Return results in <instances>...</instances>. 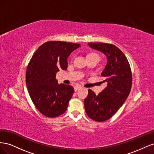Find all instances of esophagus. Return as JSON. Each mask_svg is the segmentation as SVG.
Returning <instances> with one entry per match:
<instances>
[{"label":"esophagus","instance_id":"esophagus-1","mask_svg":"<svg viewBox=\"0 0 154 154\" xmlns=\"http://www.w3.org/2000/svg\"><path fill=\"white\" fill-rule=\"evenodd\" d=\"M82 88V87L80 86V85L75 86V87H74V91H78V90H79V89H80V88Z\"/></svg>","mask_w":154,"mask_h":154}]
</instances>
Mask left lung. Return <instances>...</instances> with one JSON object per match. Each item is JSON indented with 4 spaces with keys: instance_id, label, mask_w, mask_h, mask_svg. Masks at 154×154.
<instances>
[{
    "instance_id": "8db88e82",
    "label": "left lung",
    "mask_w": 154,
    "mask_h": 154,
    "mask_svg": "<svg viewBox=\"0 0 154 154\" xmlns=\"http://www.w3.org/2000/svg\"><path fill=\"white\" fill-rule=\"evenodd\" d=\"M92 49L103 53L106 65L101 72L107 86L96 95L91 89L84 100L87 115L91 119L103 122L114 116L128 97L132 87V71L124 53L113 44L101 42L88 43Z\"/></svg>"
}]
</instances>
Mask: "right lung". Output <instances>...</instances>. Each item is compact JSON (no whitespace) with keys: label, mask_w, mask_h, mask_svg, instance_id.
Masks as SVG:
<instances>
[{"label":"right lung","mask_w":154,"mask_h":154,"mask_svg":"<svg viewBox=\"0 0 154 154\" xmlns=\"http://www.w3.org/2000/svg\"><path fill=\"white\" fill-rule=\"evenodd\" d=\"M80 44L49 41L32 55L26 70V83L32 103L40 113L55 118L66 111L74 88L56 79L60 69L66 70L67 58Z\"/></svg>","instance_id":"add662e5"}]
</instances>
